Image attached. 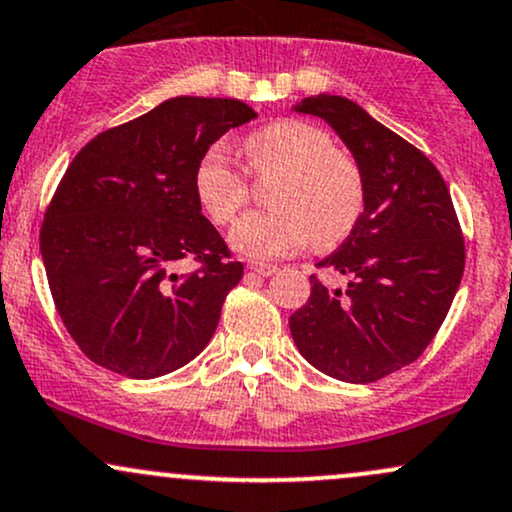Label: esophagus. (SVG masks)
<instances>
[{
	"label": "esophagus",
	"mask_w": 512,
	"mask_h": 512,
	"mask_svg": "<svg viewBox=\"0 0 512 512\" xmlns=\"http://www.w3.org/2000/svg\"><path fill=\"white\" fill-rule=\"evenodd\" d=\"M249 270H254V273L263 275V278H268V275H273L278 268L270 266V263H249Z\"/></svg>",
	"instance_id": "1"
}]
</instances>
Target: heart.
<instances>
[{
	"label": "heart",
	"mask_w": 512,
	"mask_h": 512,
	"mask_svg": "<svg viewBox=\"0 0 512 512\" xmlns=\"http://www.w3.org/2000/svg\"><path fill=\"white\" fill-rule=\"evenodd\" d=\"M249 170L268 184L270 208L234 222L230 246L249 258H280L314 239L342 242L364 210V177L352 155L333 146L321 126L282 119L246 141ZM194 196L213 225H227L249 198L244 172L222 143L210 146L194 170Z\"/></svg>",
	"instance_id": "heart-1"
}]
</instances>
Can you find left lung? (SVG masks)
<instances>
[{
	"label": "left lung",
	"mask_w": 512,
	"mask_h": 512,
	"mask_svg": "<svg viewBox=\"0 0 512 512\" xmlns=\"http://www.w3.org/2000/svg\"><path fill=\"white\" fill-rule=\"evenodd\" d=\"M294 110L342 138L364 177V210L350 237L318 266L347 275L290 316L297 350L323 374L374 383L412 364L446 321L465 270V239L450 191L422 150L357 102L321 93Z\"/></svg>",
	"instance_id": "left-lung-1"
}]
</instances>
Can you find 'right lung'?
Here are the masks:
<instances>
[{"mask_svg": "<svg viewBox=\"0 0 512 512\" xmlns=\"http://www.w3.org/2000/svg\"><path fill=\"white\" fill-rule=\"evenodd\" d=\"M256 112L234 98L179 95L102 131L64 172L40 230L47 282L90 362L158 378L203 352L242 280L194 196L201 155ZM182 257L202 263L179 276Z\"/></svg>", "mask_w": 512, "mask_h": 512, "instance_id": "add662e5", "label": "right lung"}]
</instances>
